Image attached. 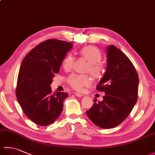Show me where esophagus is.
Listing matches in <instances>:
<instances>
[{"mask_svg": "<svg viewBox=\"0 0 155 155\" xmlns=\"http://www.w3.org/2000/svg\"><path fill=\"white\" fill-rule=\"evenodd\" d=\"M74 94H75V96L77 97H82L83 96V94H80V93H75Z\"/></svg>", "mask_w": 155, "mask_h": 155, "instance_id": "1", "label": "esophagus"}]
</instances>
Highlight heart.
<instances>
[{
  "instance_id": "heart-1",
  "label": "heart",
  "mask_w": 155,
  "mask_h": 155,
  "mask_svg": "<svg viewBox=\"0 0 155 155\" xmlns=\"http://www.w3.org/2000/svg\"><path fill=\"white\" fill-rule=\"evenodd\" d=\"M79 53L88 63L86 71L89 72L94 77H98L103 71V65L100 62L102 58L99 49L94 46H87L80 50ZM74 58L72 54H68L64 58L62 66L66 70H70L74 64ZM68 83L74 89L78 91L83 90L84 87L90 86L91 79L87 74H72L67 78Z\"/></svg>"
}]
</instances>
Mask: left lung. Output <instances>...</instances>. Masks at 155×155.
Returning <instances> with one entry per match:
<instances>
[{
	"instance_id": "obj_1",
	"label": "left lung",
	"mask_w": 155,
	"mask_h": 155,
	"mask_svg": "<svg viewBox=\"0 0 155 155\" xmlns=\"http://www.w3.org/2000/svg\"><path fill=\"white\" fill-rule=\"evenodd\" d=\"M107 68L97 89L104 92L103 101L94 103L86 113L97 126L111 128L126 118L136 104L139 76L134 65L114 45L107 48Z\"/></svg>"
}]
</instances>
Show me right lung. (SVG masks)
<instances>
[{
    "instance_id": "right-lung-1",
    "label": "right lung",
    "mask_w": 155,
    "mask_h": 155,
    "mask_svg": "<svg viewBox=\"0 0 155 155\" xmlns=\"http://www.w3.org/2000/svg\"><path fill=\"white\" fill-rule=\"evenodd\" d=\"M72 47L70 42L50 39L32 48L22 62L16 98L26 116L40 126L54 123L63 109L68 93L52 94L51 84Z\"/></svg>"
}]
</instances>
